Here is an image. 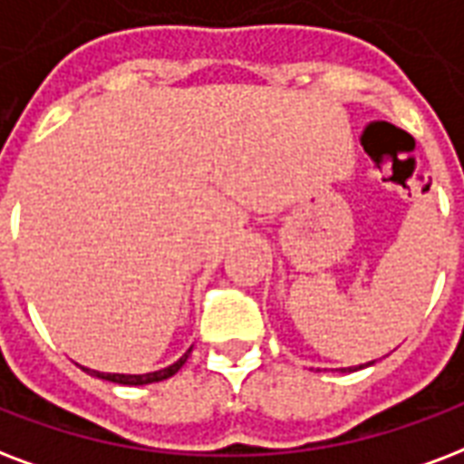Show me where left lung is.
<instances>
[{"label": "left lung", "mask_w": 464, "mask_h": 464, "mask_svg": "<svg viewBox=\"0 0 464 464\" xmlns=\"http://www.w3.org/2000/svg\"><path fill=\"white\" fill-rule=\"evenodd\" d=\"M367 365H370V362H367ZM343 370H345V372H348V370H353V367H343Z\"/></svg>", "instance_id": "8db88e82"}]
</instances>
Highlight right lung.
Segmentation results:
<instances>
[{"label":"right lung","instance_id":"right-lung-1","mask_svg":"<svg viewBox=\"0 0 464 464\" xmlns=\"http://www.w3.org/2000/svg\"><path fill=\"white\" fill-rule=\"evenodd\" d=\"M189 353H192V348L187 350L182 358L177 360L175 365L165 367V370H158V372H148V374H109V372H97V370H87L90 374H94V377H99V380H109V382H116V384H150V382H162L168 380V377H172V374L179 370V367L185 365L187 358H189Z\"/></svg>","mask_w":464,"mask_h":464}]
</instances>
